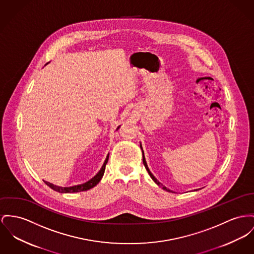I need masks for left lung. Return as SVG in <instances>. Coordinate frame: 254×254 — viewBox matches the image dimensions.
Returning a JSON list of instances; mask_svg holds the SVG:
<instances>
[{"mask_svg": "<svg viewBox=\"0 0 254 254\" xmlns=\"http://www.w3.org/2000/svg\"><path fill=\"white\" fill-rule=\"evenodd\" d=\"M140 147H141V145H140ZM141 149H142V148H141ZM142 155H143V150H142ZM142 162H143V165H144V167H145V169H146V170H147V172H148V174H149V175H150V177H151V178H152L153 180H154V182H155V183H156V184H157V185H159V186L162 187V188H163V189H164V190H168V191H171V190H169V189H167V188H166V187L163 186V185H162V184H161V183H160V182H159V181H158V180H157V179H156V178H155V177H154V176H153L152 173H151V172H150V170H149V169H148V167H147V165H146V162H145V159H144V156H143V158H142ZM171 192H173V191H171Z\"/></svg>", "mask_w": 254, "mask_h": 254, "instance_id": "8db88e82", "label": "left lung"}]
</instances>
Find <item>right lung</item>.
<instances>
[{"instance_id": "1", "label": "right lung", "mask_w": 254, "mask_h": 254, "mask_svg": "<svg viewBox=\"0 0 254 254\" xmlns=\"http://www.w3.org/2000/svg\"><path fill=\"white\" fill-rule=\"evenodd\" d=\"M118 128V129H119ZM108 160H109V155L107 156L106 158V161L102 167V169H100V171L92 178L90 179L89 181H87L85 184L83 185H78V186L68 187V188H63V187L56 186V185H53L51 183L47 182V181H44V183L47 185V186L50 187L52 190H56V191H59V192H78V191H84V190H87L93 187L96 186L100 180H101L103 175H104V172H105V169H106V165L108 163Z\"/></svg>"}]
</instances>
